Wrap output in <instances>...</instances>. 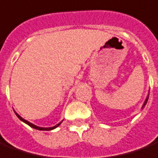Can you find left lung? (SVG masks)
Here are the masks:
<instances>
[{"mask_svg":"<svg viewBox=\"0 0 158 158\" xmlns=\"http://www.w3.org/2000/svg\"><path fill=\"white\" fill-rule=\"evenodd\" d=\"M148 98H149V94H148V96H147L146 99H145V101H144V103H143V105L142 108H143V107H144V106H145V105H146L147 101H148Z\"/></svg>","mask_w":158,"mask_h":158,"instance_id":"8db88e82","label":"left lung"}]
</instances>
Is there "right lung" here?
Instances as JSON below:
<instances>
[{
	"label": "right lung",
	"mask_w": 158,
	"mask_h": 158,
	"mask_svg": "<svg viewBox=\"0 0 158 158\" xmlns=\"http://www.w3.org/2000/svg\"><path fill=\"white\" fill-rule=\"evenodd\" d=\"M15 114H16V116H17V117H18V118H20L21 121H22V122H24V123H26L27 124H28L30 127H32V128H34V129H36V130H39V131H51V130H53V129L57 128V127H58V126H59V125H60V124L62 123V121H63V120H62L60 123H59V124H56V125H55V126H53V127H48V128H45V127H39V126H37V125H35V124L30 123V122H28L27 120L22 118H21V117H20L19 114H17L16 112H15Z\"/></svg>",
	"instance_id": "obj_1"
}]
</instances>
